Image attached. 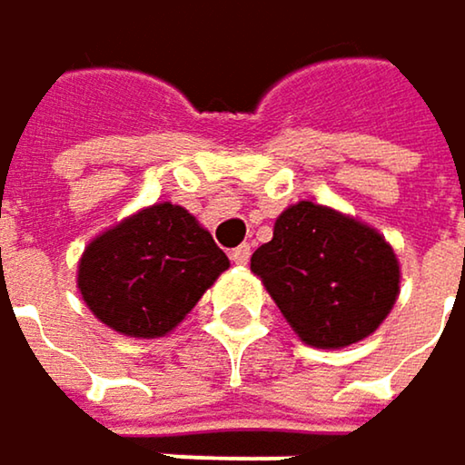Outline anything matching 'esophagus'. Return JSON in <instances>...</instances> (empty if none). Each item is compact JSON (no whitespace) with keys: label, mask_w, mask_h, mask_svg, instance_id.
Wrapping results in <instances>:
<instances>
[{"label":"esophagus","mask_w":465,"mask_h":465,"mask_svg":"<svg viewBox=\"0 0 465 465\" xmlns=\"http://www.w3.org/2000/svg\"><path fill=\"white\" fill-rule=\"evenodd\" d=\"M249 257H252V246H249V243H241V246H235V249L230 252V260H232L235 265H246Z\"/></svg>","instance_id":"obj_1"}]
</instances>
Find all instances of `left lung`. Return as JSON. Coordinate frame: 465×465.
<instances>
[{
    "label": "left lung",
    "mask_w": 465,
    "mask_h": 465,
    "mask_svg": "<svg viewBox=\"0 0 465 465\" xmlns=\"http://www.w3.org/2000/svg\"><path fill=\"white\" fill-rule=\"evenodd\" d=\"M252 273L298 339L317 349L368 339L401 292V262L387 238L312 200L279 213L273 238L252 254Z\"/></svg>",
    "instance_id": "1"
}]
</instances>
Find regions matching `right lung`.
<instances>
[{
	"label": "right lung",
	"mask_w": 465,
	"mask_h": 465,
	"mask_svg": "<svg viewBox=\"0 0 465 465\" xmlns=\"http://www.w3.org/2000/svg\"><path fill=\"white\" fill-rule=\"evenodd\" d=\"M227 268V254L186 208L153 203L89 241L78 260V292L111 331L162 339Z\"/></svg>",
	"instance_id": "1"
}]
</instances>
